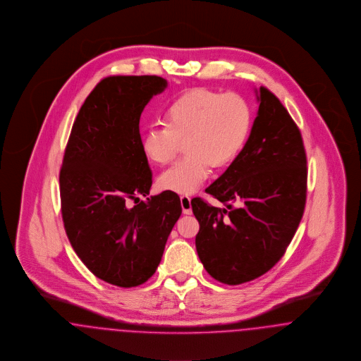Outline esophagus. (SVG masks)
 <instances>
[{
    "mask_svg": "<svg viewBox=\"0 0 361 361\" xmlns=\"http://www.w3.org/2000/svg\"><path fill=\"white\" fill-rule=\"evenodd\" d=\"M180 205H182V210L185 214H191V198L189 195H182L180 197Z\"/></svg>",
    "mask_w": 361,
    "mask_h": 361,
    "instance_id": "esophagus-1",
    "label": "esophagus"
}]
</instances>
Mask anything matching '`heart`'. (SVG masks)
Wrapping results in <instances>:
<instances>
[{
	"label": "heart",
	"mask_w": 361,
	"mask_h": 361,
	"mask_svg": "<svg viewBox=\"0 0 361 361\" xmlns=\"http://www.w3.org/2000/svg\"><path fill=\"white\" fill-rule=\"evenodd\" d=\"M164 126L149 129L144 153L157 166L173 161L179 142L186 157L164 172L159 185L179 194H191L207 180L212 166L229 164L240 152L251 126V110L238 94L194 88L176 96L163 113Z\"/></svg>",
	"instance_id": "1"
}]
</instances>
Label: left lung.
I'll return each instance as SVG.
<instances>
[{"mask_svg": "<svg viewBox=\"0 0 361 361\" xmlns=\"http://www.w3.org/2000/svg\"><path fill=\"white\" fill-rule=\"evenodd\" d=\"M255 94L259 107L243 149L205 190L226 208L200 197L191 201L200 223L198 257L223 284H243L276 265L305 207L307 157L300 130L277 96L265 87Z\"/></svg>", "mask_w": 361, "mask_h": 361, "instance_id": "8db88e82", "label": "left lung"}]
</instances>
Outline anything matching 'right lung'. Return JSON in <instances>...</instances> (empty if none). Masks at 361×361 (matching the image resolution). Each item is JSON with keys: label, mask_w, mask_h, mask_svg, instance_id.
<instances>
[{"label": "right lung", "mask_w": 361, "mask_h": 361, "mask_svg": "<svg viewBox=\"0 0 361 361\" xmlns=\"http://www.w3.org/2000/svg\"><path fill=\"white\" fill-rule=\"evenodd\" d=\"M166 88L159 76L103 78L77 114L59 172L63 227L77 257L122 288L152 277L182 213L170 190L140 200L152 186L140 118Z\"/></svg>", "instance_id": "add662e5"}]
</instances>
